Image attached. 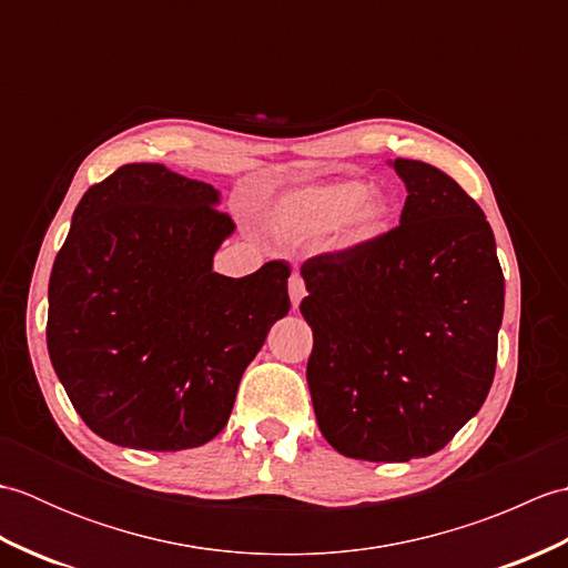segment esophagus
<instances>
[{
    "label": "esophagus",
    "mask_w": 568,
    "mask_h": 568,
    "mask_svg": "<svg viewBox=\"0 0 568 568\" xmlns=\"http://www.w3.org/2000/svg\"><path fill=\"white\" fill-rule=\"evenodd\" d=\"M287 293H291L293 307H297L300 303H303V297H305V281H303V275H300L297 271L291 275V283H287Z\"/></svg>",
    "instance_id": "1"
}]
</instances>
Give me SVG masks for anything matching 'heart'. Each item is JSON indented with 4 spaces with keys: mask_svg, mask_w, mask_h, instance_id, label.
Masks as SVG:
<instances>
[{
    "mask_svg": "<svg viewBox=\"0 0 568 568\" xmlns=\"http://www.w3.org/2000/svg\"><path fill=\"white\" fill-rule=\"evenodd\" d=\"M390 216V200L368 190L361 180H334L287 190L271 207V222L281 234L303 241L334 234V244L344 251L373 244L385 234Z\"/></svg>",
    "mask_w": 568,
    "mask_h": 568,
    "instance_id": "b5f03b06",
    "label": "heart"
}]
</instances>
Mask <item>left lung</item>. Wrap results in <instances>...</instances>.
Instances as JSON below:
<instances>
[{"label": "left lung", "instance_id": "obj_1", "mask_svg": "<svg viewBox=\"0 0 568 568\" xmlns=\"http://www.w3.org/2000/svg\"><path fill=\"white\" fill-rule=\"evenodd\" d=\"M388 163L407 190L400 226L300 268L317 425L336 452L364 462L429 456L478 413L505 305L484 210L439 168Z\"/></svg>", "mask_w": 568, "mask_h": 568}]
</instances>
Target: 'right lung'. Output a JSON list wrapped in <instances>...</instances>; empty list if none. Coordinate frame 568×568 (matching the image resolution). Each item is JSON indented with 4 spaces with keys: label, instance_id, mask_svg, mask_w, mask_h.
<instances>
[{
    "label": "right lung",
    "instance_id": "right-lung-1",
    "mask_svg": "<svg viewBox=\"0 0 568 568\" xmlns=\"http://www.w3.org/2000/svg\"><path fill=\"white\" fill-rule=\"evenodd\" d=\"M222 192L161 163L84 192L48 283V354L98 437L180 452L220 434L241 376L287 315L291 265L212 271L236 224Z\"/></svg>",
    "mask_w": 568,
    "mask_h": 568
}]
</instances>
